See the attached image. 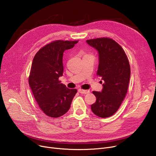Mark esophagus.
<instances>
[{"label":"esophagus","instance_id":"obj_1","mask_svg":"<svg viewBox=\"0 0 156 156\" xmlns=\"http://www.w3.org/2000/svg\"><path fill=\"white\" fill-rule=\"evenodd\" d=\"M78 92L81 93V94H88V93H90L89 90H82V89H79Z\"/></svg>","mask_w":156,"mask_h":156}]
</instances>
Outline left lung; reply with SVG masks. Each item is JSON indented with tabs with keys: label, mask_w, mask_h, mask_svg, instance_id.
Masks as SVG:
<instances>
[{
	"label": "left lung",
	"mask_w": 156,
	"mask_h": 156,
	"mask_svg": "<svg viewBox=\"0 0 156 156\" xmlns=\"http://www.w3.org/2000/svg\"><path fill=\"white\" fill-rule=\"evenodd\" d=\"M87 43L98 51L97 75L103 82L101 91H93L97 100L91 109L99 117L107 118L118 110L126 97L130 77L129 62L122 48L112 39H90Z\"/></svg>",
	"instance_id": "8db88e82"
}]
</instances>
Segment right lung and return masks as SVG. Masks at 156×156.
I'll list each match as a JSON object with an SVG mask.
<instances>
[{"label": "right lung", "instance_id": "add662e5", "mask_svg": "<svg viewBox=\"0 0 156 156\" xmlns=\"http://www.w3.org/2000/svg\"><path fill=\"white\" fill-rule=\"evenodd\" d=\"M77 43L56 41L41 48L34 57L29 84L39 107L49 117L57 118L65 114L77 92L58 80L63 76V53Z\"/></svg>", "mask_w": 156, "mask_h": 156}]
</instances>
